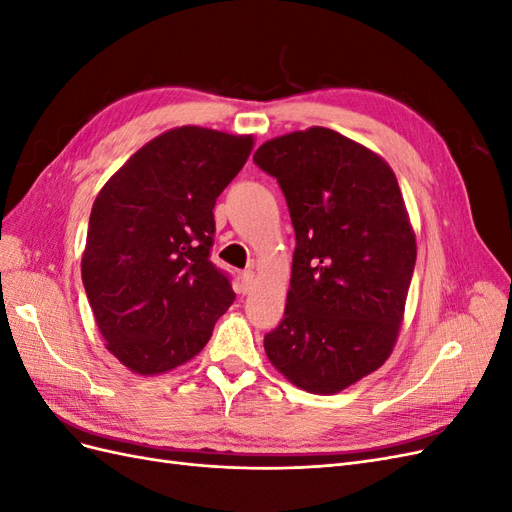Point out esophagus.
I'll return each instance as SVG.
<instances>
[{
    "label": "esophagus",
    "instance_id": "34e87169",
    "mask_svg": "<svg viewBox=\"0 0 512 512\" xmlns=\"http://www.w3.org/2000/svg\"><path fill=\"white\" fill-rule=\"evenodd\" d=\"M254 284H256V275L252 271H243L241 273V292L247 294L254 288Z\"/></svg>",
    "mask_w": 512,
    "mask_h": 512
}]
</instances>
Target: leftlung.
<instances>
[{"mask_svg":"<svg viewBox=\"0 0 512 512\" xmlns=\"http://www.w3.org/2000/svg\"><path fill=\"white\" fill-rule=\"evenodd\" d=\"M254 164L284 192L297 247L269 361L329 395L376 371L395 346L416 241L391 166L329 128L273 138Z\"/></svg>","mask_w":512,"mask_h":512,"instance_id":"obj_1","label":"left lung"}]
</instances>
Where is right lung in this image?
<instances>
[{"label": "right lung", "instance_id": "obj_1", "mask_svg": "<svg viewBox=\"0 0 512 512\" xmlns=\"http://www.w3.org/2000/svg\"><path fill=\"white\" fill-rule=\"evenodd\" d=\"M252 145V136L168 130L100 190L83 286L108 350L134 374L190 361L235 301L230 275L211 262L213 207Z\"/></svg>", "mask_w": 512, "mask_h": 512}]
</instances>
